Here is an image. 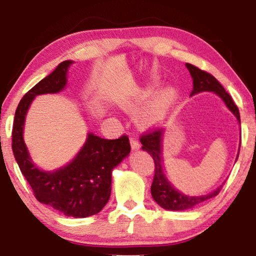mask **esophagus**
I'll use <instances>...</instances> for the list:
<instances>
[{"mask_svg":"<svg viewBox=\"0 0 256 256\" xmlns=\"http://www.w3.org/2000/svg\"><path fill=\"white\" fill-rule=\"evenodd\" d=\"M130 146L132 150H138L141 148V144H140V142L136 138H130Z\"/></svg>","mask_w":256,"mask_h":256,"instance_id":"esophagus-1","label":"esophagus"}]
</instances>
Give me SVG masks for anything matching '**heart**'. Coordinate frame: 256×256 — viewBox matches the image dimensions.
I'll return each mask as SVG.
<instances>
[{
    "label": "heart",
    "instance_id": "heart-1",
    "mask_svg": "<svg viewBox=\"0 0 256 256\" xmlns=\"http://www.w3.org/2000/svg\"><path fill=\"white\" fill-rule=\"evenodd\" d=\"M155 85H148L143 87L136 93V96L130 100L122 102V106L128 112H136L148 101L155 92ZM178 96V90L174 86H164L158 92H156L150 102L140 112L136 118V124L142 129H154L160 127L166 121L169 115L176 106Z\"/></svg>",
    "mask_w": 256,
    "mask_h": 256
}]
</instances>
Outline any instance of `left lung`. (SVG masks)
I'll return each mask as SVG.
<instances>
[{
    "label": "left lung",
    "instance_id": "1",
    "mask_svg": "<svg viewBox=\"0 0 256 256\" xmlns=\"http://www.w3.org/2000/svg\"><path fill=\"white\" fill-rule=\"evenodd\" d=\"M186 68L190 72L194 80V90L190 96L202 93V92H213L216 96H218L225 106L228 108V110L232 113L240 124V113L236 104L233 102L232 98L228 93L226 92L225 88L220 85V82L214 76L210 73L202 71L196 66L191 64H185ZM166 134V129H157V130L149 132L146 135H142L141 143L142 149L146 150V152L150 154V156L154 158L155 162V176L152 184V196L157 204L164 210L168 211H185V210L192 208L202 202H204L208 199L216 197L220 192V188L222 185H220L216 188L214 191L210 194H202V196H188L180 192L178 188L174 186V184L166 177V171H164L163 164V138ZM241 143V142H240ZM240 150V148H239ZM239 157L238 152L236 160Z\"/></svg>",
    "mask_w": 256,
    "mask_h": 256
}]
</instances>
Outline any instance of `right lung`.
Masks as SVG:
<instances>
[{
	"label": "right lung",
	"mask_w": 256,
	"mask_h": 256,
	"mask_svg": "<svg viewBox=\"0 0 256 256\" xmlns=\"http://www.w3.org/2000/svg\"><path fill=\"white\" fill-rule=\"evenodd\" d=\"M72 64L73 60L60 62L20 101L12 127V152L38 202L66 216L86 218L99 213L110 200L112 171L130 152L127 136L106 140L88 132L74 158L51 171L37 166L23 136L28 110L34 98L62 92L68 85V73Z\"/></svg>",
	"instance_id": "right-lung-1"
}]
</instances>
